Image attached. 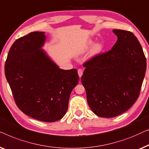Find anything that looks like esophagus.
<instances>
[{"instance_id": "34e87169", "label": "esophagus", "mask_w": 149, "mask_h": 149, "mask_svg": "<svg viewBox=\"0 0 149 149\" xmlns=\"http://www.w3.org/2000/svg\"><path fill=\"white\" fill-rule=\"evenodd\" d=\"M77 73H78V75L79 77H81V75H83V71L82 70H81V69H79V70H77Z\"/></svg>"}]
</instances>
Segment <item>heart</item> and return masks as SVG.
<instances>
[{
	"label": "heart",
	"mask_w": 149,
	"mask_h": 149,
	"mask_svg": "<svg viewBox=\"0 0 149 149\" xmlns=\"http://www.w3.org/2000/svg\"><path fill=\"white\" fill-rule=\"evenodd\" d=\"M93 41L88 40L87 41V42L83 46L82 48L79 50V53H84L85 52H86L88 50L92 45H93ZM103 50V45L101 43H96L93 46V47L92 48L91 50V54L93 56L97 55V54H100Z\"/></svg>",
	"instance_id": "heart-1"
}]
</instances>
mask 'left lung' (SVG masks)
I'll return each mask as SVG.
<instances>
[{"instance_id":"obj_1","label":"left lung","mask_w":149,"mask_h":149,"mask_svg":"<svg viewBox=\"0 0 149 149\" xmlns=\"http://www.w3.org/2000/svg\"><path fill=\"white\" fill-rule=\"evenodd\" d=\"M112 49L83 64L81 77L88 104L96 116L110 118L128 110L140 95L146 60L137 38L129 31L113 30Z\"/></svg>"}]
</instances>
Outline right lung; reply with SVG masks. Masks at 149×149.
<instances>
[{
    "instance_id": "obj_1",
    "label": "right lung",
    "mask_w": 149,
    "mask_h": 149,
    "mask_svg": "<svg viewBox=\"0 0 149 149\" xmlns=\"http://www.w3.org/2000/svg\"><path fill=\"white\" fill-rule=\"evenodd\" d=\"M45 40L43 32L17 40L7 55L5 72L18 108L37 120L54 122L65 115L79 76L77 70H61L49 58L42 49Z\"/></svg>"
}]
</instances>
